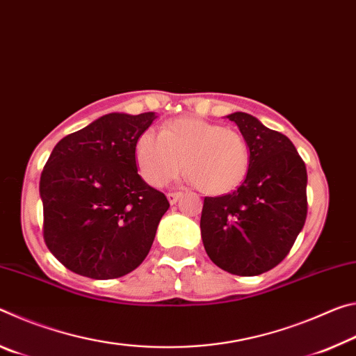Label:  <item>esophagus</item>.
Returning a JSON list of instances; mask_svg holds the SVG:
<instances>
[{
    "mask_svg": "<svg viewBox=\"0 0 356 356\" xmlns=\"http://www.w3.org/2000/svg\"><path fill=\"white\" fill-rule=\"evenodd\" d=\"M168 201H170V204H176L179 201V197L182 196V193L179 191H174V193H168Z\"/></svg>",
    "mask_w": 356,
    "mask_h": 356,
    "instance_id": "esophagus-1",
    "label": "esophagus"
}]
</instances>
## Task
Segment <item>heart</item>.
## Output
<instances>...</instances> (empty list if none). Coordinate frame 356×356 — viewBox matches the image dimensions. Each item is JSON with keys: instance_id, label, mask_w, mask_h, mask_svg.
Returning <instances> with one entry per match:
<instances>
[{"instance_id": "b5f03b06", "label": "heart", "mask_w": 356, "mask_h": 356, "mask_svg": "<svg viewBox=\"0 0 356 356\" xmlns=\"http://www.w3.org/2000/svg\"><path fill=\"white\" fill-rule=\"evenodd\" d=\"M136 163L149 185L161 186L184 170L210 196L226 195L242 185L251 166L246 138L236 129L197 118H180L161 134L143 131L136 141Z\"/></svg>"}]
</instances>
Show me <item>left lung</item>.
<instances>
[{"instance_id": "obj_1", "label": "left lung", "mask_w": 356, "mask_h": 356, "mask_svg": "<svg viewBox=\"0 0 356 356\" xmlns=\"http://www.w3.org/2000/svg\"><path fill=\"white\" fill-rule=\"evenodd\" d=\"M251 150L248 176L237 190L204 197L201 234L209 257L238 276L276 267L297 240L308 215L305 161L286 135L246 113L229 114Z\"/></svg>"}]
</instances>
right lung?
<instances>
[{
  "label": "right lung",
  "instance_id": "add662e5",
  "mask_svg": "<svg viewBox=\"0 0 356 356\" xmlns=\"http://www.w3.org/2000/svg\"><path fill=\"white\" fill-rule=\"evenodd\" d=\"M156 116L111 113L59 141L40 176L44 240L76 275L114 280L149 254L170 209L138 174L136 141Z\"/></svg>",
  "mask_w": 356,
  "mask_h": 356
}]
</instances>
